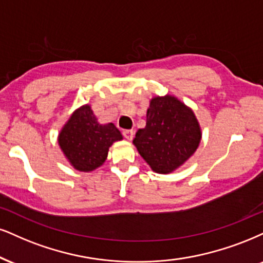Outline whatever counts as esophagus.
<instances>
[{
    "instance_id": "34e87169",
    "label": "esophagus",
    "mask_w": 263,
    "mask_h": 263,
    "mask_svg": "<svg viewBox=\"0 0 263 263\" xmlns=\"http://www.w3.org/2000/svg\"><path fill=\"white\" fill-rule=\"evenodd\" d=\"M123 135H124L126 140H133V138H134V130L126 129V130H123Z\"/></svg>"
}]
</instances>
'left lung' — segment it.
<instances>
[{"instance_id": "left-lung-1", "label": "left lung", "mask_w": 263, "mask_h": 263, "mask_svg": "<svg viewBox=\"0 0 263 263\" xmlns=\"http://www.w3.org/2000/svg\"><path fill=\"white\" fill-rule=\"evenodd\" d=\"M201 137L190 107L173 95L155 96L146 112V125L137 132L133 144L152 171L168 174L193 156Z\"/></svg>"}]
</instances>
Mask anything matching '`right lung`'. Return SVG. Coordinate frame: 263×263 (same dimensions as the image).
<instances>
[{
  "instance_id": "1",
  "label": "right lung",
  "mask_w": 263,
  "mask_h": 263,
  "mask_svg": "<svg viewBox=\"0 0 263 263\" xmlns=\"http://www.w3.org/2000/svg\"><path fill=\"white\" fill-rule=\"evenodd\" d=\"M122 139L116 125L99 123L86 103L77 108L61 129L58 145L74 170L89 173L102 166L113 142Z\"/></svg>"
}]
</instances>
